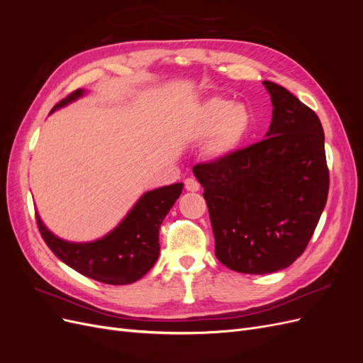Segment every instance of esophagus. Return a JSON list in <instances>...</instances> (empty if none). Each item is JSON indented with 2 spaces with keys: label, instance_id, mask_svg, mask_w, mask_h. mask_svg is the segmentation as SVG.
Masks as SVG:
<instances>
[{
  "label": "esophagus",
  "instance_id": "obj_1",
  "mask_svg": "<svg viewBox=\"0 0 363 363\" xmlns=\"http://www.w3.org/2000/svg\"><path fill=\"white\" fill-rule=\"evenodd\" d=\"M184 188H186V191H189V192H196V191H200V183L196 182L195 179H186L184 180Z\"/></svg>",
  "mask_w": 363,
  "mask_h": 363
}]
</instances>
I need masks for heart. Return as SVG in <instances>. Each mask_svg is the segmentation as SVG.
Instances as JSON below:
<instances>
[{
  "instance_id": "obj_1",
  "label": "heart",
  "mask_w": 363,
  "mask_h": 363,
  "mask_svg": "<svg viewBox=\"0 0 363 363\" xmlns=\"http://www.w3.org/2000/svg\"><path fill=\"white\" fill-rule=\"evenodd\" d=\"M251 115L244 104H230L221 98H211L195 119L194 131L200 138L212 135L207 142V155L212 159L232 156L245 139Z\"/></svg>"
}]
</instances>
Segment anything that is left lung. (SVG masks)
I'll use <instances>...</instances> for the list:
<instances>
[{"mask_svg": "<svg viewBox=\"0 0 363 363\" xmlns=\"http://www.w3.org/2000/svg\"><path fill=\"white\" fill-rule=\"evenodd\" d=\"M272 121L265 139L232 156L194 167L227 268L268 274L298 259L328 195L320 118L283 86L265 80Z\"/></svg>", "mask_w": 363, "mask_h": 363, "instance_id": "left-lung-1", "label": "left lung"}]
</instances>
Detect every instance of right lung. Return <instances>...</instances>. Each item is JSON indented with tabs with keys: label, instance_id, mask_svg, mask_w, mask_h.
<instances>
[{
	"label": "right lung",
	"instance_id": "1",
	"mask_svg": "<svg viewBox=\"0 0 363 363\" xmlns=\"http://www.w3.org/2000/svg\"><path fill=\"white\" fill-rule=\"evenodd\" d=\"M84 95L77 89L52 107V112ZM183 183L145 192L111 233L92 242H69L52 235L36 213L39 232L50 250L63 263L83 276L107 284H130L155 265L159 252V228L177 201Z\"/></svg>",
	"mask_w": 363,
	"mask_h": 363
}]
</instances>
